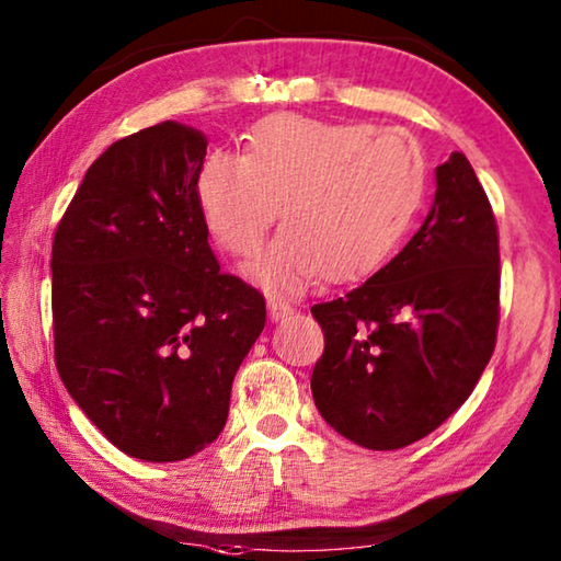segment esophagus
<instances>
[{
	"instance_id": "esophagus-1",
	"label": "esophagus",
	"mask_w": 561,
	"mask_h": 561,
	"mask_svg": "<svg viewBox=\"0 0 561 561\" xmlns=\"http://www.w3.org/2000/svg\"><path fill=\"white\" fill-rule=\"evenodd\" d=\"M289 314H295V309H291L287 302H284V299L270 297V317H272L274 322H279V320H284V317H289Z\"/></svg>"
}]
</instances>
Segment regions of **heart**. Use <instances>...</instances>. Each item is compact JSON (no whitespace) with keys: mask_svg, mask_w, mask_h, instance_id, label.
<instances>
[{"mask_svg":"<svg viewBox=\"0 0 561 561\" xmlns=\"http://www.w3.org/2000/svg\"><path fill=\"white\" fill-rule=\"evenodd\" d=\"M423 194V153L405 133L299 115L254 125L241 156L214 150L196 175L206 227L237 259L262 249L277 204L282 233L249 272L282 291L375 270L403 239Z\"/></svg>","mask_w":561,"mask_h":561,"instance_id":"heart-1","label":"heart"}]
</instances>
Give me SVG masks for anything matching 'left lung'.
<instances>
[{"instance_id":"left-lung-1","label":"left lung","mask_w":561,"mask_h":561,"mask_svg":"<svg viewBox=\"0 0 561 561\" xmlns=\"http://www.w3.org/2000/svg\"><path fill=\"white\" fill-rule=\"evenodd\" d=\"M436 201L396 259L360 287L312 307L324 353L312 398L340 436L398 450L471 396L496 347L499 227L463 153L436 169Z\"/></svg>"}]
</instances>
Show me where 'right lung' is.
I'll use <instances>...</instances> for the list:
<instances>
[{
    "mask_svg": "<svg viewBox=\"0 0 561 561\" xmlns=\"http://www.w3.org/2000/svg\"><path fill=\"white\" fill-rule=\"evenodd\" d=\"M206 138L173 121L90 165L53 239L55 365L98 431L140 461L198 454L266 322L264 295L224 274L196 198Z\"/></svg>",
    "mask_w": 561,
    "mask_h": 561,
    "instance_id": "add662e5",
    "label": "right lung"
}]
</instances>
